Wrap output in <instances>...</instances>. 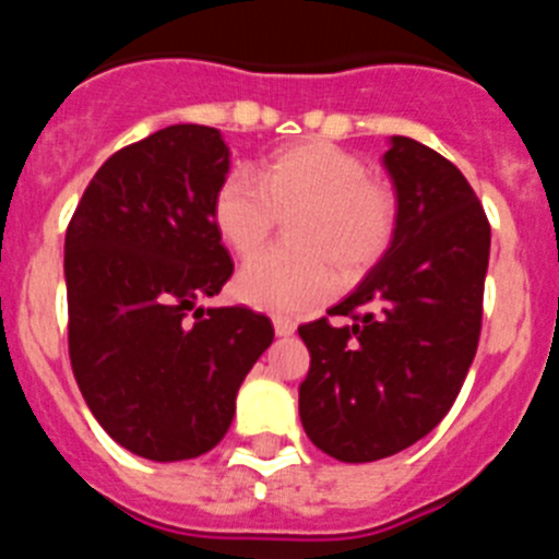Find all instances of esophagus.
<instances>
[{"mask_svg":"<svg viewBox=\"0 0 559 559\" xmlns=\"http://www.w3.org/2000/svg\"><path fill=\"white\" fill-rule=\"evenodd\" d=\"M274 330L276 335H294L296 322L294 319H288V316H274Z\"/></svg>","mask_w":559,"mask_h":559,"instance_id":"obj_1","label":"esophagus"}]
</instances>
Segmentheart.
Segmentation results:
<instances>
[{
  "label": "heart",
  "instance_id": "1",
  "mask_svg": "<svg viewBox=\"0 0 559 559\" xmlns=\"http://www.w3.org/2000/svg\"><path fill=\"white\" fill-rule=\"evenodd\" d=\"M294 249L257 257L237 274L235 294L271 313H302L328 299L335 271L355 283L389 254L400 224L397 195L369 179L367 165L324 140L296 142L229 173L212 195V224L237 257H254L289 218Z\"/></svg>",
  "mask_w": 559,
  "mask_h": 559
}]
</instances>
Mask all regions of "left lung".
<instances>
[{"label": "left lung", "mask_w": 559, "mask_h": 559, "mask_svg": "<svg viewBox=\"0 0 559 559\" xmlns=\"http://www.w3.org/2000/svg\"><path fill=\"white\" fill-rule=\"evenodd\" d=\"M383 165L400 204L392 249L344 302L299 328L310 349L299 417L338 462L394 456L437 428L481 335L490 260L481 201L453 162L408 136H394Z\"/></svg>", "instance_id": "1"}]
</instances>
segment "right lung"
Masks as SVG:
<instances>
[{"label": "right lung", "mask_w": 559, "mask_h": 559, "mask_svg": "<svg viewBox=\"0 0 559 559\" xmlns=\"http://www.w3.org/2000/svg\"><path fill=\"white\" fill-rule=\"evenodd\" d=\"M226 170L218 128L167 126L108 156L67 226L72 372L108 437L153 462L218 445L274 341L243 305L195 308L235 271L212 224Z\"/></svg>", "instance_id": "1"}]
</instances>
